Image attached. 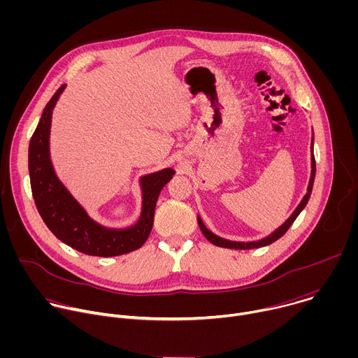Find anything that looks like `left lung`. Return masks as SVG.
Masks as SVG:
<instances>
[{
  "instance_id": "8db88e82",
  "label": "left lung",
  "mask_w": 358,
  "mask_h": 358,
  "mask_svg": "<svg viewBox=\"0 0 358 358\" xmlns=\"http://www.w3.org/2000/svg\"><path fill=\"white\" fill-rule=\"evenodd\" d=\"M315 176H316V160H315V155H313V138H312V174H310V181L308 185V192L303 196V199L300 201L299 206L296 207V210L293 211V214L285 221L283 225H280L276 231H273L271 235H268L266 238L261 239V241H255V242H235V241H228L224 239L218 235H215L214 232H211L206 225H203L202 220L199 217H196L198 220V225L201 232L203 234L211 243H214L215 246H221V248H229V249H253V248H261V246H266L271 245L272 242L278 241L280 236H283L286 234V231L292 227V224L294 222V220L297 218V215L303 211V208L306 207V203H308L310 195H312V188H313V182H315Z\"/></svg>"
}]
</instances>
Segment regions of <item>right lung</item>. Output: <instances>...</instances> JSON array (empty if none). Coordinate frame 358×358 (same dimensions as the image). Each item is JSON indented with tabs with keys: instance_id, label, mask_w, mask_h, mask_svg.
I'll return each instance as SVG.
<instances>
[{
	"instance_id": "obj_1",
	"label": "right lung",
	"mask_w": 358,
	"mask_h": 358,
	"mask_svg": "<svg viewBox=\"0 0 358 358\" xmlns=\"http://www.w3.org/2000/svg\"><path fill=\"white\" fill-rule=\"evenodd\" d=\"M62 85L46 103L39 123L31 137L28 169L36 210L59 241L90 257H119L143 246L155 222L156 203L163 187L176 171L164 169L140 178L141 214L138 221L124 229L106 228L92 220L58 178L49 155V134L52 112L64 92Z\"/></svg>"
}]
</instances>
